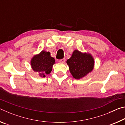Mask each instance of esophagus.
<instances>
[{
	"mask_svg": "<svg viewBox=\"0 0 125 125\" xmlns=\"http://www.w3.org/2000/svg\"><path fill=\"white\" fill-rule=\"evenodd\" d=\"M65 61V58H63V59H61V60H60V62L61 63H64Z\"/></svg>",
	"mask_w": 125,
	"mask_h": 125,
	"instance_id": "obj_1",
	"label": "esophagus"
}]
</instances>
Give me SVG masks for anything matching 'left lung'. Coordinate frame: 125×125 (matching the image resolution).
Instances as JSON below:
<instances>
[{"label": "left lung", "instance_id": "1", "mask_svg": "<svg viewBox=\"0 0 125 125\" xmlns=\"http://www.w3.org/2000/svg\"><path fill=\"white\" fill-rule=\"evenodd\" d=\"M94 59L90 54L82 53L75 50L71 57L67 61L69 71L75 79H80L93 70Z\"/></svg>", "mask_w": 125, "mask_h": 125}]
</instances>
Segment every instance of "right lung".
I'll return each instance as SVG.
<instances>
[{
    "label": "right lung",
    "mask_w": 125,
    "mask_h": 125,
    "mask_svg": "<svg viewBox=\"0 0 125 125\" xmlns=\"http://www.w3.org/2000/svg\"><path fill=\"white\" fill-rule=\"evenodd\" d=\"M54 63V58L51 56L50 53L42 51L32 58L31 65L33 71L39 73L41 77H45L51 73Z\"/></svg>",
    "instance_id": "obj_1"
}]
</instances>
